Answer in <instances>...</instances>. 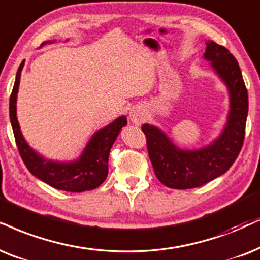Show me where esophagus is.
I'll return each mask as SVG.
<instances>
[{
    "mask_svg": "<svg viewBox=\"0 0 260 260\" xmlns=\"http://www.w3.org/2000/svg\"><path fill=\"white\" fill-rule=\"evenodd\" d=\"M145 116H144V111L139 107H133L129 111V120L132 121L134 124L139 126V124L143 122Z\"/></svg>",
    "mask_w": 260,
    "mask_h": 260,
    "instance_id": "esophagus-1",
    "label": "esophagus"
}]
</instances>
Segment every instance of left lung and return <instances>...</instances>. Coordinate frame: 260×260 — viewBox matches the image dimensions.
<instances>
[{
    "label": "left lung",
    "mask_w": 260,
    "mask_h": 260,
    "mask_svg": "<svg viewBox=\"0 0 260 260\" xmlns=\"http://www.w3.org/2000/svg\"><path fill=\"white\" fill-rule=\"evenodd\" d=\"M204 58L228 88L229 113L221 134L209 145L185 150L158 127L141 126L156 177L169 188H194L223 175L238 158L244 143L248 94L238 61L228 49L212 41L206 42Z\"/></svg>",
    "instance_id": "obj_1"
}]
</instances>
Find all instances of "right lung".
I'll return each mask as SVG.
<instances>
[{
	"instance_id": "obj_1",
	"label": "right lung",
	"mask_w": 260,
	"mask_h": 260,
	"mask_svg": "<svg viewBox=\"0 0 260 260\" xmlns=\"http://www.w3.org/2000/svg\"><path fill=\"white\" fill-rule=\"evenodd\" d=\"M54 42L55 41L44 42L41 47ZM24 64L25 60L21 62L16 72L14 87H13L11 100H9V116H11L16 146L25 166L27 167L32 175L56 189L67 190V192H85V190L97 188L107 179L110 149L122 127L127 124V117H117L108 126L94 132L77 159L70 160V162H58V160L44 158L25 140L18 117H16V97H18L19 84H20Z\"/></svg>"
}]
</instances>
